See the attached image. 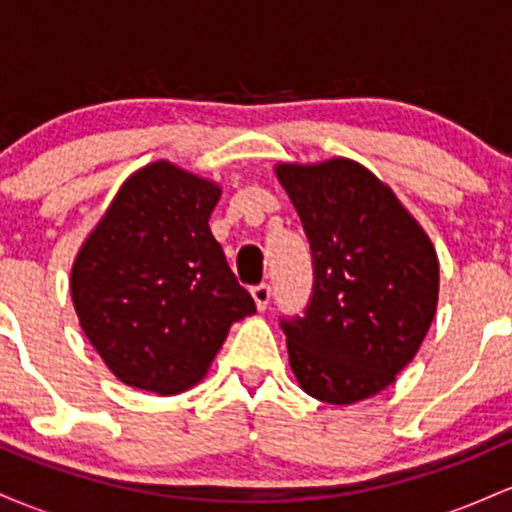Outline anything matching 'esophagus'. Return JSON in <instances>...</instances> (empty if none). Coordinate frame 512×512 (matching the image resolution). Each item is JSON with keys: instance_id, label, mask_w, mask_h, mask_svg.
<instances>
[{"instance_id": "34e87169", "label": "esophagus", "mask_w": 512, "mask_h": 512, "mask_svg": "<svg viewBox=\"0 0 512 512\" xmlns=\"http://www.w3.org/2000/svg\"><path fill=\"white\" fill-rule=\"evenodd\" d=\"M251 297H254L258 312H263V309L268 307V302H271V287L263 285V283L256 285V287H251Z\"/></svg>"}]
</instances>
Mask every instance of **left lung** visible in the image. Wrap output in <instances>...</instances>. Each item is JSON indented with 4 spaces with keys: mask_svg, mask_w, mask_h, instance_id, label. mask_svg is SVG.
<instances>
[{
    "mask_svg": "<svg viewBox=\"0 0 512 512\" xmlns=\"http://www.w3.org/2000/svg\"><path fill=\"white\" fill-rule=\"evenodd\" d=\"M275 176L314 261L304 317L280 321L295 380L326 404L370 399L416 358L433 324V241L392 188L353 159L278 162Z\"/></svg>",
    "mask_w": 512,
    "mask_h": 512,
    "instance_id": "obj_1",
    "label": "left lung"
}]
</instances>
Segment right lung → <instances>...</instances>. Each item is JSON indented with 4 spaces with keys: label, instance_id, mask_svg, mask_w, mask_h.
Wrapping results in <instances>:
<instances>
[{
    "label": "right lung",
    "instance_id": "obj_1",
    "mask_svg": "<svg viewBox=\"0 0 512 512\" xmlns=\"http://www.w3.org/2000/svg\"><path fill=\"white\" fill-rule=\"evenodd\" d=\"M217 181L169 159L132 171L72 263L84 336L128 387L169 396L208 375L256 304L210 232Z\"/></svg>",
    "mask_w": 512,
    "mask_h": 512
}]
</instances>
